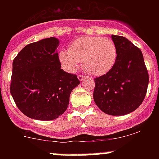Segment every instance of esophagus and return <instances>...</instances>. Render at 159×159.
I'll return each mask as SVG.
<instances>
[{
	"label": "esophagus",
	"mask_w": 159,
	"mask_h": 159,
	"mask_svg": "<svg viewBox=\"0 0 159 159\" xmlns=\"http://www.w3.org/2000/svg\"><path fill=\"white\" fill-rule=\"evenodd\" d=\"M78 79H79V80L80 81H83L85 79V76L84 75H78Z\"/></svg>",
	"instance_id": "34e87169"
}]
</instances>
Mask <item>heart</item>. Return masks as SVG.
Returning <instances> with one entry per match:
<instances>
[{"instance_id": "obj_1", "label": "heart", "mask_w": 159, "mask_h": 159, "mask_svg": "<svg viewBox=\"0 0 159 159\" xmlns=\"http://www.w3.org/2000/svg\"><path fill=\"white\" fill-rule=\"evenodd\" d=\"M118 57L116 43L102 36H81L72 41L68 51H61L59 59L63 67L72 72L82 61L84 70L95 76L110 71Z\"/></svg>"}]
</instances>
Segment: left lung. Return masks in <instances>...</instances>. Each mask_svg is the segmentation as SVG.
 <instances>
[{"label": "left lung", "instance_id": "left-lung-1", "mask_svg": "<svg viewBox=\"0 0 159 159\" xmlns=\"http://www.w3.org/2000/svg\"><path fill=\"white\" fill-rule=\"evenodd\" d=\"M118 48L110 71L95 79L93 98L102 111L124 116L136 110L146 96L149 75L143 53L127 38L111 35Z\"/></svg>", "mask_w": 159, "mask_h": 159}]
</instances>
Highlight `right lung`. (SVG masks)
I'll list each match as a JSON object with an SVG mask.
<instances>
[{"label":"right lung","mask_w":159,"mask_h":159,"mask_svg":"<svg viewBox=\"0 0 159 159\" xmlns=\"http://www.w3.org/2000/svg\"><path fill=\"white\" fill-rule=\"evenodd\" d=\"M58 39L29 43L12 62L10 92L19 110L37 120H52L67 110L71 91L80 84L76 75L61 69Z\"/></svg>","instance_id":"obj_1"}]
</instances>
